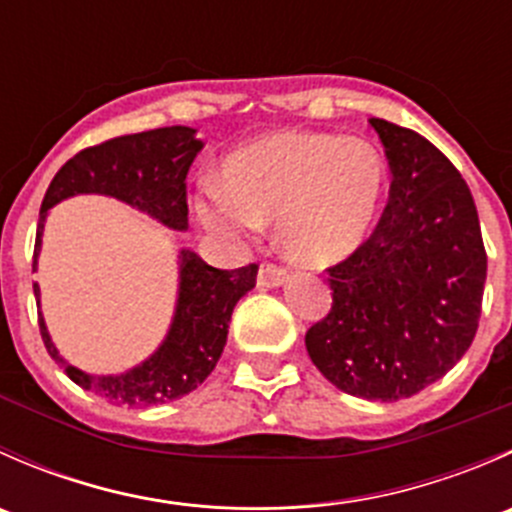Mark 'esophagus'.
Segmentation results:
<instances>
[{
    "mask_svg": "<svg viewBox=\"0 0 512 512\" xmlns=\"http://www.w3.org/2000/svg\"><path fill=\"white\" fill-rule=\"evenodd\" d=\"M287 280V270L277 262H260L257 272V285L260 287H280Z\"/></svg>",
    "mask_w": 512,
    "mask_h": 512,
    "instance_id": "1",
    "label": "esophagus"
}]
</instances>
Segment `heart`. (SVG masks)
Wrapping results in <instances>:
<instances>
[{
	"mask_svg": "<svg viewBox=\"0 0 512 512\" xmlns=\"http://www.w3.org/2000/svg\"><path fill=\"white\" fill-rule=\"evenodd\" d=\"M386 188V160L361 138L287 131L242 148L225 163V183L205 180L198 215L208 230L247 240L280 220L289 257L332 265L369 235Z\"/></svg>",
	"mask_w": 512,
	"mask_h": 512,
	"instance_id": "obj_1",
	"label": "heart"
}]
</instances>
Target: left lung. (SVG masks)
Masks as SVG:
<instances>
[{"label":"left lung","instance_id":"obj_1","mask_svg":"<svg viewBox=\"0 0 512 512\" xmlns=\"http://www.w3.org/2000/svg\"><path fill=\"white\" fill-rule=\"evenodd\" d=\"M391 165L374 232L329 267L332 309L307 329L314 366L344 394L409 399L471 347L488 255L466 180L431 141L371 118Z\"/></svg>","mask_w":512,"mask_h":512}]
</instances>
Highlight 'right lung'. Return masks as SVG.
Instances as JSON below:
<instances>
[{
  "mask_svg": "<svg viewBox=\"0 0 512 512\" xmlns=\"http://www.w3.org/2000/svg\"><path fill=\"white\" fill-rule=\"evenodd\" d=\"M203 148L188 126H168L156 131L131 133L89 146L61 165L46 188L39 210L34 242L41 247L46 213L59 200L79 193H101L136 205L173 230L188 227V190L185 175ZM257 265L240 270H218L200 260L195 252H180V292L173 324L160 349L136 369L118 376H94L64 361L51 344L39 314L41 339L51 359L64 366L66 376L81 389L94 391L116 406H156L180 399L198 389L218 364L227 342L232 309L237 299L255 287ZM39 297V287L34 285ZM39 307V302H36Z\"/></svg>",
  "mask_w": 512,
  "mask_h": 512,
  "instance_id": "1",
  "label": "right lung"
}]
</instances>
